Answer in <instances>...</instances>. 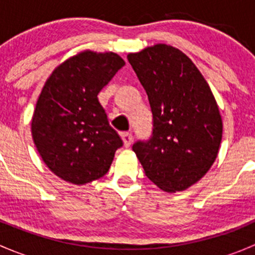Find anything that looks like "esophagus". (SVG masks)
<instances>
[{
    "instance_id": "obj_1",
    "label": "esophagus",
    "mask_w": 255,
    "mask_h": 255,
    "mask_svg": "<svg viewBox=\"0 0 255 255\" xmlns=\"http://www.w3.org/2000/svg\"><path fill=\"white\" fill-rule=\"evenodd\" d=\"M121 137H122L123 143H125V146H129L130 144H132V140H133L132 133H129V132H123L122 134H121Z\"/></svg>"
}]
</instances>
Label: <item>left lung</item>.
I'll list each match as a JSON object with an SVG mask.
<instances>
[{
    "instance_id": "1",
    "label": "left lung",
    "mask_w": 255,
    "mask_h": 255,
    "mask_svg": "<svg viewBox=\"0 0 255 255\" xmlns=\"http://www.w3.org/2000/svg\"><path fill=\"white\" fill-rule=\"evenodd\" d=\"M128 61L148 95L153 129L137 140V154L149 180L168 192L182 191L212 166L222 118L210 86L179 49L156 44L128 54Z\"/></svg>"
}]
</instances>
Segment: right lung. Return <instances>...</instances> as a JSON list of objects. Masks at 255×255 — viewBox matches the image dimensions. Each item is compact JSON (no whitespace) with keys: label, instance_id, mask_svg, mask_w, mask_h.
<instances>
[{"label":"right lung","instance_id":"obj_1","mask_svg":"<svg viewBox=\"0 0 255 255\" xmlns=\"http://www.w3.org/2000/svg\"><path fill=\"white\" fill-rule=\"evenodd\" d=\"M123 65L115 53L84 51L59 65L43 87L33 140L48 168L65 181L82 185L102 177L123 145L97 97Z\"/></svg>","mask_w":255,"mask_h":255}]
</instances>
